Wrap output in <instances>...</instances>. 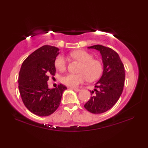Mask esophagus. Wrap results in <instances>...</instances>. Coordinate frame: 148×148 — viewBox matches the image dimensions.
<instances>
[{"mask_svg": "<svg viewBox=\"0 0 148 148\" xmlns=\"http://www.w3.org/2000/svg\"><path fill=\"white\" fill-rule=\"evenodd\" d=\"M72 89H73L75 92H78L80 91V89H78V88H72Z\"/></svg>", "mask_w": 148, "mask_h": 148, "instance_id": "34e87169", "label": "esophagus"}]
</instances>
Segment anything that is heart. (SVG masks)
I'll return each instance as SVG.
<instances>
[{
	"mask_svg": "<svg viewBox=\"0 0 148 148\" xmlns=\"http://www.w3.org/2000/svg\"><path fill=\"white\" fill-rule=\"evenodd\" d=\"M71 57L82 63L79 72L75 74H65L61 77L63 84L70 87H77L79 84L86 81L88 78L90 81H93L99 77L102 72V64L99 60L93 59L90 53L84 50H76L71 53ZM56 68L59 71H64L67 66V61L65 56L58 55L55 61Z\"/></svg>",
	"mask_w": 148,
	"mask_h": 148,
	"instance_id": "heart-1",
	"label": "heart"
}]
</instances>
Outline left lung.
Returning a JSON list of instances; mask_svg holds the SVG:
<instances>
[{"label": "left lung", "instance_id": "left-lung-1", "mask_svg": "<svg viewBox=\"0 0 148 148\" xmlns=\"http://www.w3.org/2000/svg\"><path fill=\"white\" fill-rule=\"evenodd\" d=\"M88 48L100 52L103 72L95 83L94 91H92L94 95L84 107L93 114H100L111 109L120 97L125 83V68L118 54L113 49L99 45Z\"/></svg>", "mask_w": 148, "mask_h": 148}]
</instances>
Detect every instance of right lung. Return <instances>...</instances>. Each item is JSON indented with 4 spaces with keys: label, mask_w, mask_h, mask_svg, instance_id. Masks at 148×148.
I'll use <instances>...</instances> for the list:
<instances>
[{
    "label": "right lung",
    "mask_w": 148,
    "mask_h": 148,
    "mask_svg": "<svg viewBox=\"0 0 148 148\" xmlns=\"http://www.w3.org/2000/svg\"><path fill=\"white\" fill-rule=\"evenodd\" d=\"M59 49L45 45L34 51L23 62L18 77L19 90L24 105L39 116L53 114L60 104L62 93L67 87L60 84L48 88L50 74L56 72L55 61Z\"/></svg>",
    "instance_id": "obj_1"
}]
</instances>
